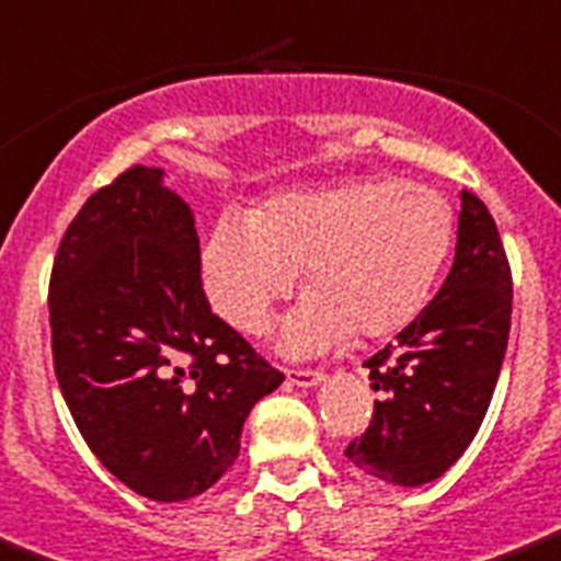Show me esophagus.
Masks as SVG:
<instances>
[{
	"instance_id": "1",
	"label": "esophagus",
	"mask_w": 561,
	"mask_h": 561,
	"mask_svg": "<svg viewBox=\"0 0 561 561\" xmlns=\"http://www.w3.org/2000/svg\"><path fill=\"white\" fill-rule=\"evenodd\" d=\"M322 379V370H288V382L299 385V388H317Z\"/></svg>"
}]
</instances>
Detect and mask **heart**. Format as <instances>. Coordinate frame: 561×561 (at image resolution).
<instances>
[{
	"mask_svg": "<svg viewBox=\"0 0 561 561\" xmlns=\"http://www.w3.org/2000/svg\"><path fill=\"white\" fill-rule=\"evenodd\" d=\"M454 242L448 199L399 179L294 191L248 216H222L202 248L219 317L262 333L302 273L305 299L282 324L294 356L399 331L425 305Z\"/></svg>",
	"mask_w": 561,
	"mask_h": 561,
	"instance_id": "heart-1",
	"label": "heart"
}]
</instances>
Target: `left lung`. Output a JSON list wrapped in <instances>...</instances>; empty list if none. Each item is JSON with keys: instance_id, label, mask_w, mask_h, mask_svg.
<instances>
[{"instance_id": "1", "label": "left lung", "mask_w": 561, "mask_h": 561, "mask_svg": "<svg viewBox=\"0 0 561 561\" xmlns=\"http://www.w3.org/2000/svg\"><path fill=\"white\" fill-rule=\"evenodd\" d=\"M513 282L496 222L462 191L456 256L436 299L388 347L374 353L379 390L368 431L345 456L402 488L439 479L482 425L511 331Z\"/></svg>"}]
</instances>
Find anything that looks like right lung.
I'll return each mask as SVG.
<instances>
[{
	"label": "right lung",
	"instance_id": "add662e5",
	"mask_svg": "<svg viewBox=\"0 0 561 561\" xmlns=\"http://www.w3.org/2000/svg\"><path fill=\"white\" fill-rule=\"evenodd\" d=\"M162 176L134 164L68 225L50 347L99 462L139 496L182 502L237 462L244 419L285 376L210 313L193 214Z\"/></svg>",
	"mask_w": 561,
	"mask_h": 561
}]
</instances>
